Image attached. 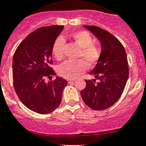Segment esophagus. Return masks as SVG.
Segmentation results:
<instances>
[{
    "instance_id": "1",
    "label": "esophagus",
    "mask_w": 146,
    "mask_h": 146,
    "mask_svg": "<svg viewBox=\"0 0 146 146\" xmlns=\"http://www.w3.org/2000/svg\"><path fill=\"white\" fill-rule=\"evenodd\" d=\"M74 82V80H72V79H68V84H73Z\"/></svg>"
}]
</instances>
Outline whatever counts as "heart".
I'll use <instances>...</instances> for the list:
<instances>
[{"instance_id":"obj_1","label":"heart","mask_w":146,"mask_h":146,"mask_svg":"<svg viewBox=\"0 0 146 146\" xmlns=\"http://www.w3.org/2000/svg\"><path fill=\"white\" fill-rule=\"evenodd\" d=\"M71 38L80 48V52L78 54V58L81 60H66L58 66L57 73L59 75L67 79H73L82 74L86 70L85 63L89 67L96 66L102 55L101 48L93 44L92 36L86 31H80L73 33L71 34ZM64 44L65 39L61 36L54 40L51 48V52L56 60H60L62 58Z\"/></svg>"}]
</instances>
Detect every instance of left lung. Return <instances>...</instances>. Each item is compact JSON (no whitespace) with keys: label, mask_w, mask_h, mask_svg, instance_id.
Here are the masks:
<instances>
[{"label":"left lung","mask_w":146,"mask_h":146,"mask_svg":"<svg viewBox=\"0 0 146 146\" xmlns=\"http://www.w3.org/2000/svg\"><path fill=\"white\" fill-rule=\"evenodd\" d=\"M84 27L99 41L102 55L89 73L95 79L85 80L86 86L80 94L88 107L103 110L113 105L123 92L129 75L127 54L121 43L110 33L96 26Z\"/></svg>","instance_id":"8db88e82"}]
</instances>
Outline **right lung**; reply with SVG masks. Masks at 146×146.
Instances as JSON below:
<instances>
[{
	"label": "right lung",
	"mask_w": 146,
	"mask_h": 146,
	"mask_svg": "<svg viewBox=\"0 0 146 146\" xmlns=\"http://www.w3.org/2000/svg\"><path fill=\"white\" fill-rule=\"evenodd\" d=\"M64 26L50 25L38 28L20 43L13 59V85L23 104L37 113L48 114L58 108L67 81L56 76L51 48Z\"/></svg>",
	"instance_id": "obj_1"
}]
</instances>
